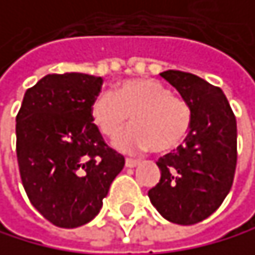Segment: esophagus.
I'll use <instances>...</instances> for the list:
<instances>
[{"mask_svg": "<svg viewBox=\"0 0 255 255\" xmlns=\"http://www.w3.org/2000/svg\"><path fill=\"white\" fill-rule=\"evenodd\" d=\"M138 165V160H135V159H126V166L128 168H134V166H137Z\"/></svg>", "mask_w": 255, "mask_h": 255, "instance_id": "1", "label": "esophagus"}]
</instances>
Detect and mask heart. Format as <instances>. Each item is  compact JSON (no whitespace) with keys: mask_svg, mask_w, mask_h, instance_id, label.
<instances>
[{"mask_svg":"<svg viewBox=\"0 0 255 255\" xmlns=\"http://www.w3.org/2000/svg\"><path fill=\"white\" fill-rule=\"evenodd\" d=\"M132 115L134 126L120 132L114 144L121 151L170 152L187 137L192 112L182 98L155 79L121 82L115 93L104 90L92 103V120L104 135H114Z\"/></svg>","mask_w":255,"mask_h":255,"instance_id":"1","label":"heart"}]
</instances>
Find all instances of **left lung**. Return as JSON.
<instances>
[{"instance_id":"1","label":"left lung","mask_w":255,"mask_h":255,"mask_svg":"<svg viewBox=\"0 0 255 255\" xmlns=\"http://www.w3.org/2000/svg\"><path fill=\"white\" fill-rule=\"evenodd\" d=\"M160 76L188 104L192 126L182 146L159 159L160 181L148 196L165 220L188 226L210 217L232 187L237 121L218 87L176 70Z\"/></svg>"}]
</instances>
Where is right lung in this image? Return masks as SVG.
Instances as JSON below:
<instances>
[{
  "label": "right lung",
  "instance_id": "add662e5",
  "mask_svg": "<svg viewBox=\"0 0 255 255\" xmlns=\"http://www.w3.org/2000/svg\"><path fill=\"white\" fill-rule=\"evenodd\" d=\"M103 79L48 74L27 89L16 115V159L32 206L59 228H79L103 207L125 157L93 125Z\"/></svg>",
  "mask_w": 255,
  "mask_h": 255
}]
</instances>
